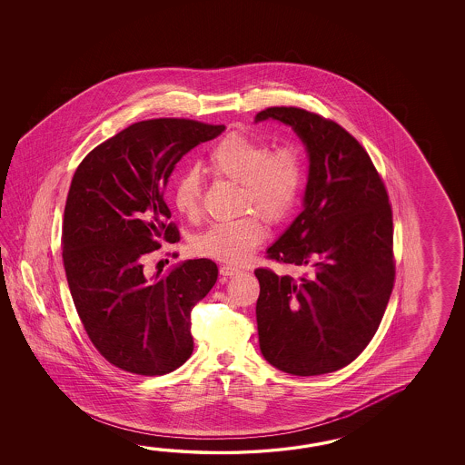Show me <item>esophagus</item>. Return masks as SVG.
<instances>
[{"instance_id":"esophagus-1","label":"esophagus","mask_w":465,"mask_h":465,"mask_svg":"<svg viewBox=\"0 0 465 465\" xmlns=\"http://www.w3.org/2000/svg\"><path fill=\"white\" fill-rule=\"evenodd\" d=\"M219 272L223 276H236L241 271L237 267L231 266V264H223V266L219 267Z\"/></svg>"}]
</instances>
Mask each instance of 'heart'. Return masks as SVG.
<instances>
[{
	"mask_svg": "<svg viewBox=\"0 0 465 465\" xmlns=\"http://www.w3.org/2000/svg\"><path fill=\"white\" fill-rule=\"evenodd\" d=\"M208 166L214 176L239 183L241 211L254 208L269 223H281L292 213L306 179L304 159L296 146L269 151L266 143L241 133H231L209 151ZM201 199L203 183L198 173L189 169L174 184L173 203L183 216L196 219ZM255 211L209 226L193 239V251L229 264L246 262L266 236Z\"/></svg>",
	"mask_w": 465,
	"mask_h": 465,
	"instance_id": "b5f03b06",
	"label": "heart"
}]
</instances>
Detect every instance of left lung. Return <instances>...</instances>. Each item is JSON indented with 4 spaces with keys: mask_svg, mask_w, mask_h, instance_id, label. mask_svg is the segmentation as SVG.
Listing matches in <instances>:
<instances>
[{
    "mask_svg": "<svg viewBox=\"0 0 465 465\" xmlns=\"http://www.w3.org/2000/svg\"><path fill=\"white\" fill-rule=\"evenodd\" d=\"M271 118L296 131L311 164L304 211L267 259L306 272L254 271L259 346L279 371L321 376L351 364L386 312L395 279L392 208L366 149L336 121L294 106L256 114Z\"/></svg>",
    "mask_w": 465,
    "mask_h": 465,
    "instance_id": "1",
    "label": "left lung"
}]
</instances>
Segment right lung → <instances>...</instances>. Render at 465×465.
<instances>
[{"instance_id":"obj_1","label":"right lung","mask_w":465,"mask_h":465,"mask_svg":"<svg viewBox=\"0 0 465 465\" xmlns=\"http://www.w3.org/2000/svg\"><path fill=\"white\" fill-rule=\"evenodd\" d=\"M224 124L139 121L79 163L64 206L61 247L73 302L89 341L109 364L163 376L188 361L191 311L218 281L211 259H188L154 276L144 259L178 242L164 188L179 159Z\"/></svg>"}]
</instances>
